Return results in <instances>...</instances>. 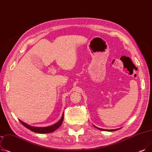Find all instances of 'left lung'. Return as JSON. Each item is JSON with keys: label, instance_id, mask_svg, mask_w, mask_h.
Here are the masks:
<instances>
[{"label": "left lung", "instance_id": "obj_1", "mask_svg": "<svg viewBox=\"0 0 152 152\" xmlns=\"http://www.w3.org/2000/svg\"><path fill=\"white\" fill-rule=\"evenodd\" d=\"M99 130H104V131H115V130H117L118 129H113V130H107V129H101V128H98L97 127Z\"/></svg>", "mask_w": 152, "mask_h": 152}]
</instances>
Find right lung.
Returning <instances> with one entry per match:
<instances>
[{"label":"right lung","mask_w":152,"mask_h":152,"mask_svg":"<svg viewBox=\"0 0 152 152\" xmlns=\"http://www.w3.org/2000/svg\"><path fill=\"white\" fill-rule=\"evenodd\" d=\"M63 119H64V114H63V116H62L61 119L60 120V121L58 122L57 123H56L54 125H51V126H49V127H32V126H30V125L27 124L26 123L22 122L20 120H19V121H20V122L22 123V124L23 125V126H25L26 128H27L28 129L30 130L31 131L34 132H36V133H38V134H48V133L53 132L55 131L58 128L60 127L61 126V125L63 123Z\"/></svg>","instance_id":"right-lung-1"}]
</instances>
